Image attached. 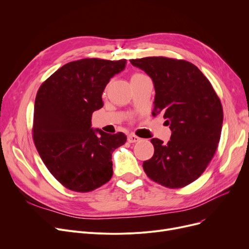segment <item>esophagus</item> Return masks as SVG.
I'll use <instances>...</instances> for the list:
<instances>
[{"label": "esophagus", "instance_id": "1", "mask_svg": "<svg viewBox=\"0 0 249 249\" xmlns=\"http://www.w3.org/2000/svg\"><path fill=\"white\" fill-rule=\"evenodd\" d=\"M127 140H128V142H130V143H135V142H138V141L140 140V138H139V137H137L136 135L130 134V135L128 136Z\"/></svg>", "mask_w": 249, "mask_h": 249}]
</instances>
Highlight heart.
Masks as SVG:
<instances>
[{"instance_id":"obj_1","label":"heart","mask_w":249,"mask_h":249,"mask_svg":"<svg viewBox=\"0 0 249 249\" xmlns=\"http://www.w3.org/2000/svg\"><path fill=\"white\" fill-rule=\"evenodd\" d=\"M138 75H142L141 73H134L133 75H132V77H134V76H138Z\"/></svg>"}]
</instances>
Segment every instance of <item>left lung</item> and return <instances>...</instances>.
Segmentation results:
<instances>
[{
  "mask_svg": "<svg viewBox=\"0 0 249 249\" xmlns=\"http://www.w3.org/2000/svg\"><path fill=\"white\" fill-rule=\"evenodd\" d=\"M130 62L151 77L152 115L161 114L172 130L166 144L151 139L154 153L143 162V169L161 186L185 187L205 172L216 152L223 123L220 99L208 78L189 61L152 56Z\"/></svg>",
  "mask_w": 249,
  "mask_h": 249,
  "instance_id": "1",
  "label": "left lung"
}]
</instances>
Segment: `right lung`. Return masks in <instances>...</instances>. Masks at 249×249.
Wrapping results in <instances>:
<instances>
[{
    "label": "right lung",
    "mask_w": 249,
    "mask_h": 249,
    "mask_svg": "<svg viewBox=\"0 0 249 249\" xmlns=\"http://www.w3.org/2000/svg\"><path fill=\"white\" fill-rule=\"evenodd\" d=\"M126 59L84 58L58 69L39 88L34 105L33 140L50 174L74 192H90L113 176L112 153L127 140L91 128L103 107L102 94Z\"/></svg>",
    "instance_id": "add662e5"
}]
</instances>
